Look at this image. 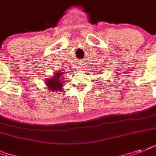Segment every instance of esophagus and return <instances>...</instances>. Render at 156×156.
Returning <instances> with one entry per match:
<instances>
[{"instance_id": "34e87169", "label": "esophagus", "mask_w": 156, "mask_h": 156, "mask_svg": "<svg viewBox=\"0 0 156 156\" xmlns=\"http://www.w3.org/2000/svg\"><path fill=\"white\" fill-rule=\"evenodd\" d=\"M79 68H81V69H82V68H83V66H79Z\"/></svg>"}]
</instances>
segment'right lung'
<instances>
[{"label": "right lung", "instance_id": "1", "mask_svg": "<svg viewBox=\"0 0 156 156\" xmlns=\"http://www.w3.org/2000/svg\"><path fill=\"white\" fill-rule=\"evenodd\" d=\"M65 75V72H59L57 71L55 73L54 76L52 78H49L48 79L46 80V85L48 88L51 90H56V91H61L63 84H62V81H63Z\"/></svg>", "mask_w": 156, "mask_h": 156}]
</instances>
